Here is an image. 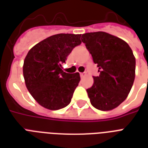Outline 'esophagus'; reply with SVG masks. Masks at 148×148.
Segmentation results:
<instances>
[{
    "mask_svg": "<svg viewBox=\"0 0 148 148\" xmlns=\"http://www.w3.org/2000/svg\"><path fill=\"white\" fill-rule=\"evenodd\" d=\"M85 75H86L85 72H84V73H81V74H80V76H81V77H84Z\"/></svg>",
    "mask_w": 148,
    "mask_h": 148,
    "instance_id": "esophagus-1",
    "label": "esophagus"
}]
</instances>
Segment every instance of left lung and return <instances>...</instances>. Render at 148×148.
I'll list each match as a JSON object with an SVG mask.
<instances>
[{"instance_id": "1", "label": "left lung", "mask_w": 148, "mask_h": 148, "mask_svg": "<svg viewBox=\"0 0 148 148\" xmlns=\"http://www.w3.org/2000/svg\"><path fill=\"white\" fill-rule=\"evenodd\" d=\"M81 40L97 64L99 76H94L87 89L93 107L110 110L127 98L135 77V58L127 44L110 34L98 31L82 34Z\"/></svg>"}]
</instances>
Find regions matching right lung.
Segmentation results:
<instances>
[{"label": "right lung", "instance_id": "add662e5", "mask_svg": "<svg viewBox=\"0 0 148 148\" xmlns=\"http://www.w3.org/2000/svg\"><path fill=\"white\" fill-rule=\"evenodd\" d=\"M81 44V34H58L28 51L23 67L24 81L30 94L44 108L59 110L71 103L80 74L64 72L61 64Z\"/></svg>", "mask_w": 148, "mask_h": 148}]
</instances>
